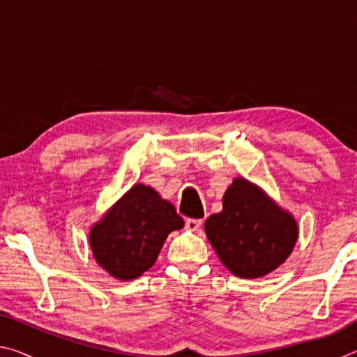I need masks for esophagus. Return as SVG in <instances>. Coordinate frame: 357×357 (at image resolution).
Returning <instances> with one entry per match:
<instances>
[{
	"label": "esophagus",
	"instance_id": "esophagus-1",
	"mask_svg": "<svg viewBox=\"0 0 357 357\" xmlns=\"http://www.w3.org/2000/svg\"><path fill=\"white\" fill-rule=\"evenodd\" d=\"M202 219H187L185 220V227L187 229H190V231H198L202 227Z\"/></svg>",
	"mask_w": 357,
	"mask_h": 357
}]
</instances>
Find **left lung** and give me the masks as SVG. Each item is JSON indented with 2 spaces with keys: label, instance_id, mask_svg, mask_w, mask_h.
Returning <instances> with one entry per match:
<instances>
[{
  "label": "left lung",
  "instance_id": "1",
  "mask_svg": "<svg viewBox=\"0 0 357 357\" xmlns=\"http://www.w3.org/2000/svg\"><path fill=\"white\" fill-rule=\"evenodd\" d=\"M222 204L204 222V233L229 273L259 279L287 261L299 236L293 214L243 176L233 179Z\"/></svg>",
  "mask_w": 357,
  "mask_h": 357
}]
</instances>
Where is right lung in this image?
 <instances>
[{
	"label": "right lung",
	"mask_w": 357,
	"mask_h": 357,
	"mask_svg": "<svg viewBox=\"0 0 357 357\" xmlns=\"http://www.w3.org/2000/svg\"><path fill=\"white\" fill-rule=\"evenodd\" d=\"M184 227L170 202L135 184L89 229V247L102 269L129 282L155 263L168 234Z\"/></svg>",
	"instance_id": "right-lung-1"
}]
</instances>
